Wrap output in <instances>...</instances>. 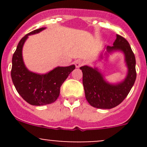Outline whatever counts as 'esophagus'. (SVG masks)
<instances>
[{"mask_svg":"<svg viewBox=\"0 0 147 147\" xmlns=\"http://www.w3.org/2000/svg\"><path fill=\"white\" fill-rule=\"evenodd\" d=\"M83 64H84V62L82 61V60H77V61L75 62V66H76V67H78V68L80 67L82 65H83Z\"/></svg>","mask_w":147,"mask_h":147,"instance_id":"obj_1","label":"esophagus"}]
</instances>
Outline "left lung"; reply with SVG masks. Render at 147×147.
<instances>
[{"label": "left lung", "mask_w": 147, "mask_h": 147, "mask_svg": "<svg viewBox=\"0 0 147 147\" xmlns=\"http://www.w3.org/2000/svg\"><path fill=\"white\" fill-rule=\"evenodd\" d=\"M105 52L100 55V60L104 55L107 58L109 54L121 52L127 67L125 78L121 82L112 84L105 79L101 71L97 67L84 65L80 67L82 72V83L86 100L91 106L98 109H112L119 105L128 95L137 78L136 60L129 44L123 37L117 35L112 46H105Z\"/></svg>", "instance_id": "1"}]
</instances>
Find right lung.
Listing matches in <instances>:
<instances>
[{
  "instance_id": "1",
  "label": "right lung",
  "mask_w": 147,
  "mask_h": 147,
  "mask_svg": "<svg viewBox=\"0 0 147 147\" xmlns=\"http://www.w3.org/2000/svg\"><path fill=\"white\" fill-rule=\"evenodd\" d=\"M41 28L25 35L20 40L12 58L11 78L18 94L31 105L41 106L56 101L60 95V87L75 65L57 67L45 74L31 72L25 65L23 47L30 35L45 30Z\"/></svg>"
}]
</instances>
